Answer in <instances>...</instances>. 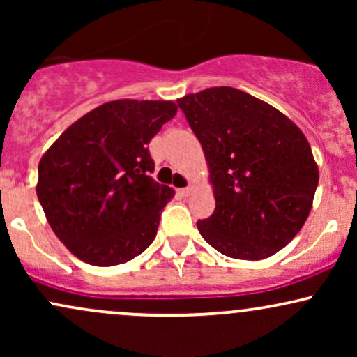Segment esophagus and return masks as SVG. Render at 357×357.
I'll use <instances>...</instances> for the list:
<instances>
[{"label":"esophagus","mask_w":357,"mask_h":357,"mask_svg":"<svg viewBox=\"0 0 357 357\" xmlns=\"http://www.w3.org/2000/svg\"><path fill=\"white\" fill-rule=\"evenodd\" d=\"M191 191H192V188H181V190H178V195L179 196H183V198H186V196H190L191 195Z\"/></svg>","instance_id":"esophagus-1"}]
</instances>
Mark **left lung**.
<instances>
[{"label":"left lung","mask_w":357,"mask_h":357,"mask_svg":"<svg viewBox=\"0 0 357 357\" xmlns=\"http://www.w3.org/2000/svg\"><path fill=\"white\" fill-rule=\"evenodd\" d=\"M206 155L216 208L198 230L213 248L261 260L304 227L319 169L302 130L272 105L233 87L178 100Z\"/></svg>","instance_id":"left-lung-1"}]
</instances>
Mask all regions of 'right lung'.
I'll use <instances>...</instances> for the list:
<instances>
[{
	"label": "right lung",
	"instance_id": "obj_1",
	"mask_svg": "<svg viewBox=\"0 0 357 357\" xmlns=\"http://www.w3.org/2000/svg\"><path fill=\"white\" fill-rule=\"evenodd\" d=\"M176 112L166 100L107 102L73 122L43 154L38 202L77 258L112 267L153 243L174 191L151 178L147 144Z\"/></svg>",
	"mask_w": 357,
	"mask_h": 357
}]
</instances>
